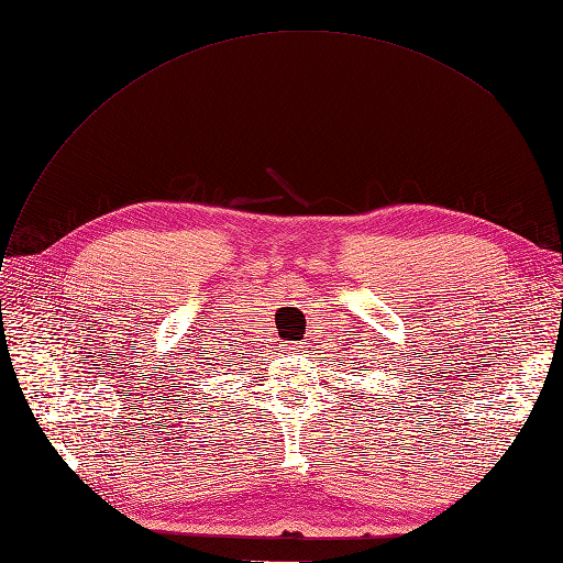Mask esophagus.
<instances>
[{"instance_id":"1","label":"esophagus","mask_w":563,"mask_h":563,"mask_svg":"<svg viewBox=\"0 0 563 563\" xmlns=\"http://www.w3.org/2000/svg\"><path fill=\"white\" fill-rule=\"evenodd\" d=\"M290 354H298V352H302V342H296V344H290V346H286Z\"/></svg>"}]
</instances>
